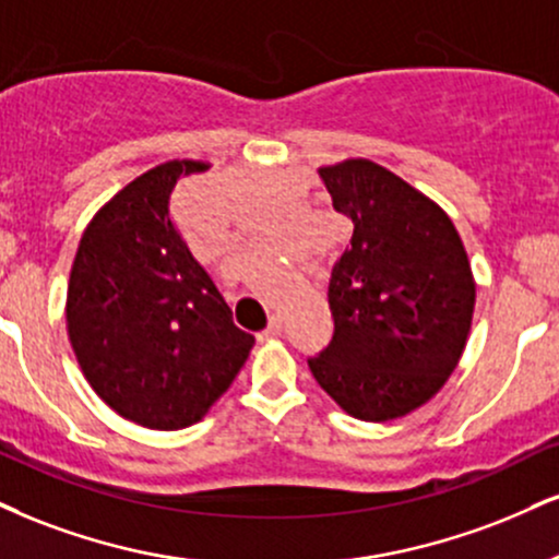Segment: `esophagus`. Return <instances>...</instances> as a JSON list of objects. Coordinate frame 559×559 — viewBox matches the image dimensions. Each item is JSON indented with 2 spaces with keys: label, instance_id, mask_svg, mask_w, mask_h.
Masks as SVG:
<instances>
[{
  "label": "esophagus",
  "instance_id": "esophagus-1",
  "mask_svg": "<svg viewBox=\"0 0 559 559\" xmlns=\"http://www.w3.org/2000/svg\"><path fill=\"white\" fill-rule=\"evenodd\" d=\"M281 333H284V318H278V314H273V318H271V325H267L265 331L260 333V341H271V338H278Z\"/></svg>",
  "mask_w": 559,
  "mask_h": 559
}]
</instances>
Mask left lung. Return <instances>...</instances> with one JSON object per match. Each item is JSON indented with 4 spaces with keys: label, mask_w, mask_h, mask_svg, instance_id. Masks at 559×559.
Wrapping results in <instances>:
<instances>
[{
    "label": "left lung",
    "mask_w": 559,
    "mask_h": 559,
    "mask_svg": "<svg viewBox=\"0 0 559 559\" xmlns=\"http://www.w3.org/2000/svg\"><path fill=\"white\" fill-rule=\"evenodd\" d=\"M352 245L333 265V338L307 365L346 414L406 416L459 365L476 286L453 221L393 171L365 158L320 169Z\"/></svg>",
    "instance_id": "left-lung-1"
}]
</instances>
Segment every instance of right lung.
I'll return each mask as SVG.
<instances>
[{
  "mask_svg": "<svg viewBox=\"0 0 559 559\" xmlns=\"http://www.w3.org/2000/svg\"><path fill=\"white\" fill-rule=\"evenodd\" d=\"M205 169L169 160L130 181L72 262L67 331L80 369L114 412L151 429L203 419L254 344L171 218L174 187Z\"/></svg>",
  "mask_w": 559,
  "mask_h": 559,
  "instance_id": "right-lung-1",
  "label": "right lung"
}]
</instances>
